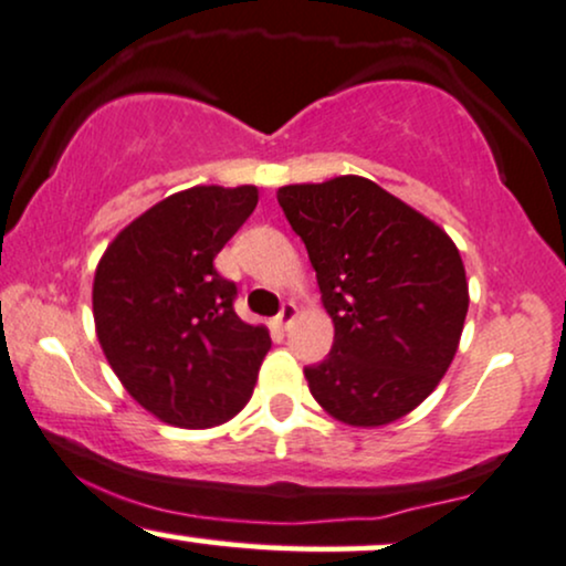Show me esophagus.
Instances as JSON below:
<instances>
[{"instance_id":"obj_1","label":"esophagus","mask_w":566,"mask_h":566,"mask_svg":"<svg viewBox=\"0 0 566 566\" xmlns=\"http://www.w3.org/2000/svg\"><path fill=\"white\" fill-rule=\"evenodd\" d=\"M294 321H296V307H294V304H283V310L277 312V317H275V325H281V328H289V325Z\"/></svg>"}]
</instances>
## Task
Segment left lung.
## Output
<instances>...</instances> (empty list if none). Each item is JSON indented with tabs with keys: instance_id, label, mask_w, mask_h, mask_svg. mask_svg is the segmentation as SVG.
Masks as SVG:
<instances>
[{
	"instance_id": "left-lung-1",
	"label": "left lung",
	"mask_w": 566,
	"mask_h": 566,
	"mask_svg": "<svg viewBox=\"0 0 566 566\" xmlns=\"http://www.w3.org/2000/svg\"><path fill=\"white\" fill-rule=\"evenodd\" d=\"M317 272L334 347L304 368L336 421L378 429L416 410L453 363L469 281L453 238L370 179L342 175L277 188Z\"/></svg>"
}]
</instances>
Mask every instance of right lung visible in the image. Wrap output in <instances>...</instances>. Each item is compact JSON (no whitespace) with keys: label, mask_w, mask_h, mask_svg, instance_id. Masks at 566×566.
<instances>
[{"label":"right lung","mask_w":566,"mask_h":566,"mask_svg":"<svg viewBox=\"0 0 566 566\" xmlns=\"http://www.w3.org/2000/svg\"><path fill=\"white\" fill-rule=\"evenodd\" d=\"M256 203V185L179 190L132 219L97 262L92 315L105 360L169 427H219L254 395L270 331L235 315V283L214 256Z\"/></svg>","instance_id":"add662e5"}]
</instances>
